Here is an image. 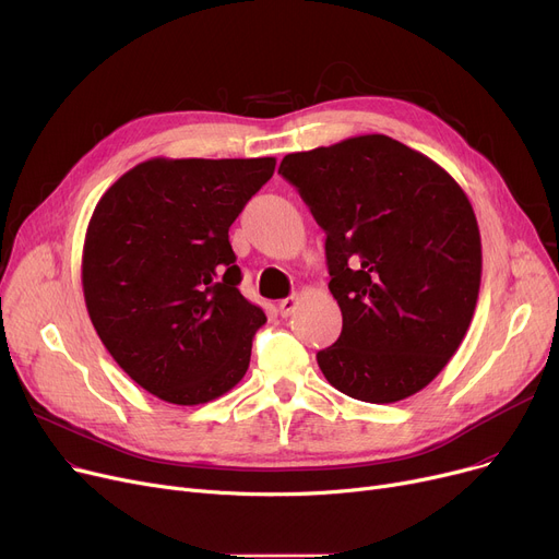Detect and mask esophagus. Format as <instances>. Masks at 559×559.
<instances>
[{
    "instance_id": "34e87169",
    "label": "esophagus",
    "mask_w": 559,
    "mask_h": 559,
    "mask_svg": "<svg viewBox=\"0 0 559 559\" xmlns=\"http://www.w3.org/2000/svg\"><path fill=\"white\" fill-rule=\"evenodd\" d=\"M298 305H300V295H290V298H286V300H280V305H277V311H280V316L288 318L290 313H295V309H298Z\"/></svg>"
}]
</instances>
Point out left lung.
Masks as SVG:
<instances>
[{"mask_svg": "<svg viewBox=\"0 0 559 559\" xmlns=\"http://www.w3.org/2000/svg\"><path fill=\"white\" fill-rule=\"evenodd\" d=\"M280 174L326 235L343 332L316 356L324 379L370 404L415 395L461 347L476 309L483 252L467 193L388 135L288 153Z\"/></svg>", "mask_w": 559, "mask_h": 559, "instance_id": "1", "label": "left lung"}]
</instances>
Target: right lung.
<instances>
[{"mask_svg": "<svg viewBox=\"0 0 559 559\" xmlns=\"http://www.w3.org/2000/svg\"><path fill=\"white\" fill-rule=\"evenodd\" d=\"M275 157H153L96 203L83 246L94 330L138 385L178 406L233 390L266 322L241 290L227 229Z\"/></svg>", "mask_w": 559, "mask_h": 559, "instance_id": "right-lung-1", "label": "right lung"}]
</instances>
